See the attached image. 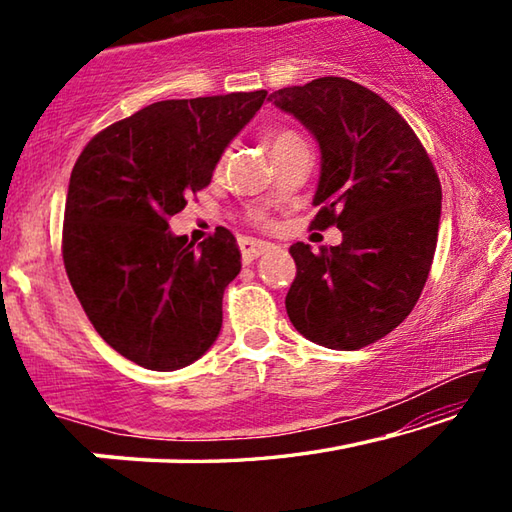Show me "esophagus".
<instances>
[{
    "mask_svg": "<svg viewBox=\"0 0 512 512\" xmlns=\"http://www.w3.org/2000/svg\"><path fill=\"white\" fill-rule=\"evenodd\" d=\"M239 248H241V257H244V262L250 264V262H255V259H257L259 255H262L268 246L262 244V241L241 239V241H239Z\"/></svg>",
    "mask_w": 512,
    "mask_h": 512,
    "instance_id": "esophagus-1",
    "label": "esophagus"
}]
</instances>
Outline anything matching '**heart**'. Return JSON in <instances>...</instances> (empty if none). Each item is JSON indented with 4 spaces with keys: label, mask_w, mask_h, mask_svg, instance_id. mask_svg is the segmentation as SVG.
<instances>
[{
    "label": "heart",
    "mask_w": 512,
    "mask_h": 512,
    "mask_svg": "<svg viewBox=\"0 0 512 512\" xmlns=\"http://www.w3.org/2000/svg\"><path fill=\"white\" fill-rule=\"evenodd\" d=\"M298 140H300L298 135L284 131V133H275L271 140H268V144H271V151H273V149H277V146H284V144H291V142H298Z\"/></svg>",
    "instance_id": "1"
}]
</instances>
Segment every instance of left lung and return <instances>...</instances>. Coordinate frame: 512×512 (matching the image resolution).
I'll return each mask as SVG.
<instances>
[{"instance_id":"obj_1","label":"left lung","mask_w":512,"mask_h":512,"mask_svg":"<svg viewBox=\"0 0 512 512\" xmlns=\"http://www.w3.org/2000/svg\"><path fill=\"white\" fill-rule=\"evenodd\" d=\"M320 149L311 228L336 225L339 246L293 244L287 293L293 327L329 350H359L402 323L436 253L440 180L400 112L363 85L323 76L273 92Z\"/></svg>"}]
</instances>
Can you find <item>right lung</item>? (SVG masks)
<instances>
[{"instance_id": "right-lung-1", "label": "right lung", "mask_w": 512, "mask_h": 512, "mask_svg": "<svg viewBox=\"0 0 512 512\" xmlns=\"http://www.w3.org/2000/svg\"><path fill=\"white\" fill-rule=\"evenodd\" d=\"M266 94L151 103L94 135L74 164L65 271L101 339L137 366L185 368L221 332L223 291L241 271L237 239L216 228L194 248L169 219L210 185Z\"/></svg>"}]
</instances>
